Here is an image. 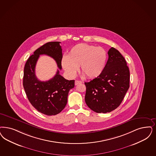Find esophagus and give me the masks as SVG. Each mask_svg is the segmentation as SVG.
Here are the masks:
<instances>
[{"instance_id":"obj_1","label":"esophagus","mask_w":156,"mask_h":156,"mask_svg":"<svg viewBox=\"0 0 156 156\" xmlns=\"http://www.w3.org/2000/svg\"><path fill=\"white\" fill-rule=\"evenodd\" d=\"M82 83V82L80 81H78V80H75V85H77L78 84H81Z\"/></svg>"}]
</instances>
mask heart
<instances>
[{"mask_svg": "<svg viewBox=\"0 0 156 156\" xmlns=\"http://www.w3.org/2000/svg\"><path fill=\"white\" fill-rule=\"evenodd\" d=\"M107 60V52L100 47L79 44L70 49L68 56H63L62 66L67 75L74 77L80 66L81 73L89 78L100 75Z\"/></svg>", "mask_w": 156, "mask_h": 156, "instance_id": "obj_1", "label": "heart"}]
</instances>
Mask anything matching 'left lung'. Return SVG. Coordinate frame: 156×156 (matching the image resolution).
<instances>
[{
	"label": "left lung",
	"mask_w": 156,
	"mask_h": 156,
	"mask_svg": "<svg viewBox=\"0 0 156 156\" xmlns=\"http://www.w3.org/2000/svg\"><path fill=\"white\" fill-rule=\"evenodd\" d=\"M101 74L85 82V102L97 113H107L120 105L129 87V71L123 56L113 47Z\"/></svg>",
	"instance_id": "obj_1"
}]
</instances>
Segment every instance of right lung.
I'll return each mask as SVG.
<instances>
[{"instance_id":"right-lung-1","label":"right lung","mask_w":156,"mask_h":156,"mask_svg":"<svg viewBox=\"0 0 156 156\" xmlns=\"http://www.w3.org/2000/svg\"><path fill=\"white\" fill-rule=\"evenodd\" d=\"M60 42H49L36 49L27 59L24 67L23 86L29 102L38 112L52 116L60 113L65 108L69 92L74 87V80H67L59 74L47 81L38 80L35 67L40 55L51 56L62 69V49Z\"/></svg>"}]
</instances>
